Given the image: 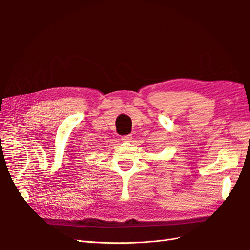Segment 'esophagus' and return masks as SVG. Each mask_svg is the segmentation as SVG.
<instances>
[{
  "mask_svg": "<svg viewBox=\"0 0 250 250\" xmlns=\"http://www.w3.org/2000/svg\"><path fill=\"white\" fill-rule=\"evenodd\" d=\"M132 139V136L131 135H126V136H122V140L124 142H129Z\"/></svg>",
  "mask_w": 250,
  "mask_h": 250,
  "instance_id": "1",
  "label": "esophagus"
}]
</instances>
